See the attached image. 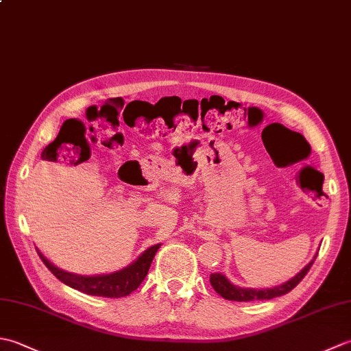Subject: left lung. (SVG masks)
Returning <instances> with one entry per match:
<instances>
[{
    "mask_svg": "<svg viewBox=\"0 0 351 351\" xmlns=\"http://www.w3.org/2000/svg\"><path fill=\"white\" fill-rule=\"evenodd\" d=\"M317 258V256H315ZM315 258L311 261V263L303 268V270L294 276L293 279L282 283L279 287H274V288H268V289H250V288H240V287H235L230 283L225 276L220 274V273H213L210 276V282L213 288L215 289V293L220 294L223 299L226 300H234V302H253V300H270L274 299V297H280L283 294L289 293L291 289L295 288L299 285L300 280L304 278V276L308 274L309 268L314 264Z\"/></svg>",
    "mask_w": 351,
    "mask_h": 351,
    "instance_id": "8db88e82",
    "label": "left lung"
}]
</instances>
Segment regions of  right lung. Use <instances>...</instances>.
Wrapping results in <instances>:
<instances>
[{"label": "right lung", "mask_w": 351, "mask_h": 351, "mask_svg": "<svg viewBox=\"0 0 351 351\" xmlns=\"http://www.w3.org/2000/svg\"><path fill=\"white\" fill-rule=\"evenodd\" d=\"M160 249V244H155L149 247L136 263L130 267L123 268L121 271L111 273V274H102V276H78L68 271H63L57 268L54 264L45 258L42 253H39L43 264L48 267V270L56 276L58 280H62L66 285L78 289L81 293L88 295H99V297H108V299H119V297H125L136 291L141 282L145 280L146 274L149 271V267L152 264V259L155 256L156 250Z\"/></svg>", "instance_id": "add662e5"}]
</instances>
